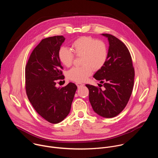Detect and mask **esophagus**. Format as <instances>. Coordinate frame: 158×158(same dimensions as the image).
<instances>
[{
	"instance_id": "esophagus-1",
	"label": "esophagus",
	"mask_w": 158,
	"mask_h": 158,
	"mask_svg": "<svg viewBox=\"0 0 158 158\" xmlns=\"http://www.w3.org/2000/svg\"><path fill=\"white\" fill-rule=\"evenodd\" d=\"M76 85L77 86V87H78V88H80L81 87H82V86H84V84L81 83V82H76Z\"/></svg>"
}]
</instances>
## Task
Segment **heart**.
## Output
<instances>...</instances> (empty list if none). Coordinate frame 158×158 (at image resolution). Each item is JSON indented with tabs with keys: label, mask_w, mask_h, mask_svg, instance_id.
<instances>
[{
	"label": "heart",
	"mask_w": 158,
	"mask_h": 158,
	"mask_svg": "<svg viewBox=\"0 0 158 158\" xmlns=\"http://www.w3.org/2000/svg\"><path fill=\"white\" fill-rule=\"evenodd\" d=\"M72 49L77 56H82L81 67H74L67 72L69 79L81 82L85 81L94 71L101 69L106 64L108 51L106 44L92 37L83 36L72 43ZM58 57L62 65L69 67L74 59L73 52L65 47H61Z\"/></svg>",
	"instance_id": "b5f03b06"
}]
</instances>
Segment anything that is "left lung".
<instances>
[{"label": "left lung", "mask_w": 158, "mask_h": 158, "mask_svg": "<svg viewBox=\"0 0 158 158\" xmlns=\"http://www.w3.org/2000/svg\"><path fill=\"white\" fill-rule=\"evenodd\" d=\"M109 42L107 59L94 77L103 84L104 91L86 84L89 99L94 111L100 116L111 118L124 109L131 97L134 85V70L129 51L119 39L108 34H102Z\"/></svg>", "instance_id": "obj_1"}]
</instances>
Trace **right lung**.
<instances>
[{
  "label": "right lung",
  "instance_id": "add662e5",
  "mask_svg": "<svg viewBox=\"0 0 158 158\" xmlns=\"http://www.w3.org/2000/svg\"><path fill=\"white\" fill-rule=\"evenodd\" d=\"M62 35L42 39L31 53L26 66V89L28 99L37 113L48 122L57 124L69 114L77 87L69 82L56 86L64 76L58 52L64 42Z\"/></svg>",
  "mask_w": 158,
  "mask_h": 158
}]
</instances>
